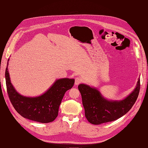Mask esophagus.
<instances>
[{
	"instance_id": "esophagus-1",
	"label": "esophagus",
	"mask_w": 148,
	"mask_h": 148,
	"mask_svg": "<svg viewBox=\"0 0 148 148\" xmlns=\"http://www.w3.org/2000/svg\"><path fill=\"white\" fill-rule=\"evenodd\" d=\"M82 78H79V77H77L75 78V85H78L79 83H81V82H82Z\"/></svg>"
}]
</instances>
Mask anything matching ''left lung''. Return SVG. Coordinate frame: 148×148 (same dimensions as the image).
Segmentation results:
<instances>
[{
  "instance_id": "1",
  "label": "left lung",
  "mask_w": 148,
  "mask_h": 148,
  "mask_svg": "<svg viewBox=\"0 0 148 148\" xmlns=\"http://www.w3.org/2000/svg\"><path fill=\"white\" fill-rule=\"evenodd\" d=\"M140 89L138 78L134 90L122 100H109L103 96L95 87L79 84L78 89L81 93L85 117L89 123L100 125L114 121L126 114L135 104Z\"/></svg>"
}]
</instances>
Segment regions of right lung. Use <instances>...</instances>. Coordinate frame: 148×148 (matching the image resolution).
I'll return each instance as SVG.
<instances>
[{"instance_id":"1","label":"right lung","mask_w":148,"mask_h":148,"mask_svg":"<svg viewBox=\"0 0 148 148\" xmlns=\"http://www.w3.org/2000/svg\"><path fill=\"white\" fill-rule=\"evenodd\" d=\"M9 59L5 70V81L9 99L15 109L22 117L40 123L53 122L58 115L60 104L65 93L73 87L75 79H56L42 95L29 97L20 95L11 83L8 70Z\"/></svg>"}]
</instances>
